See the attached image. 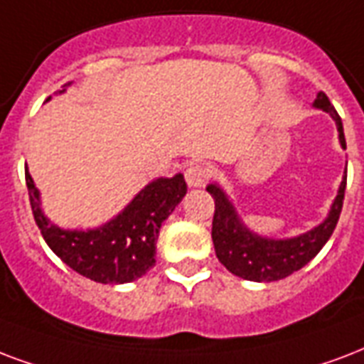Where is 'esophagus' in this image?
<instances>
[{
    "label": "esophagus",
    "instance_id": "esophagus-1",
    "mask_svg": "<svg viewBox=\"0 0 364 364\" xmlns=\"http://www.w3.org/2000/svg\"><path fill=\"white\" fill-rule=\"evenodd\" d=\"M185 179H187L188 187H202L208 179V170L200 164H193L185 171Z\"/></svg>",
    "mask_w": 364,
    "mask_h": 364
}]
</instances>
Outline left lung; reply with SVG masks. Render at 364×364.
<instances>
[{"mask_svg": "<svg viewBox=\"0 0 364 364\" xmlns=\"http://www.w3.org/2000/svg\"><path fill=\"white\" fill-rule=\"evenodd\" d=\"M315 107L323 108L324 112H328L334 118L340 145L346 149L342 118L336 112V108L330 105L328 97L324 95L323 91H318ZM346 183H348V176L343 177L342 185L338 188V196L330 208L328 218L311 231L292 238H265L252 232L244 225L242 219L238 218L237 210L227 198V194L221 191V187L215 183L208 185L206 191L212 194L213 202H215L212 221V240L215 256L225 265L227 271H231L232 274L246 279V281L273 282L296 273L311 262L326 244V240L332 237L340 213H342Z\"/></svg>", "mask_w": 364, "mask_h": 364, "instance_id": "obj_1", "label": "left lung"}]
</instances>
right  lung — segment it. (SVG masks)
I'll list each match as a JSON object with an SVG mask.
<instances>
[{
    "mask_svg": "<svg viewBox=\"0 0 364 364\" xmlns=\"http://www.w3.org/2000/svg\"><path fill=\"white\" fill-rule=\"evenodd\" d=\"M24 176L36 225L47 246L76 273L102 284L137 281L156 263L160 227L187 194L183 173L160 177L149 183L124 212L105 225L87 231H68L46 218L41 212L40 191L28 168Z\"/></svg>",
    "mask_w": 364,
    "mask_h": 364,
    "instance_id": "right-lung-1",
    "label": "right lung"
}]
</instances>
